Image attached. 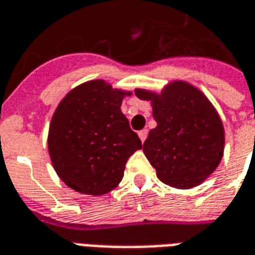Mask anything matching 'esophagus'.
<instances>
[{"label":"esophagus","instance_id":"34e87169","mask_svg":"<svg viewBox=\"0 0 255 255\" xmlns=\"http://www.w3.org/2000/svg\"><path fill=\"white\" fill-rule=\"evenodd\" d=\"M138 137H140L141 142H144V141L146 140V137H148V130H140V131H138Z\"/></svg>","mask_w":255,"mask_h":255}]
</instances>
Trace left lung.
<instances>
[{
  "instance_id": "obj_1",
  "label": "left lung",
  "mask_w": 255,
  "mask_h": 255,
  "mask_svg": "<svg viewBox=\"0 0 255 255\" xmlns=\"http://www.w3.org/2000/svg\"><path fill=\"white\" fill-rule=\"evenodd\" d=\"M134 92L152 103L157 122L142 145L157 178L176 189L198 186L216 170L224 150V129L215 107L185 81H172L160 95Z\"/></svg>"
}]
</instances>
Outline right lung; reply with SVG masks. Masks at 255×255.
Returning <instances> with one entry per match:
<instances>
[{
    "label": "right lung",
    "instance_id": "right-lung-1",
    "mask_svg": "<svg viewBox=\"0 0 255 255\" xmlns=\"http://www.w3.org/2000/svg\"><path fill=\"white\" fill-rule=\"evenodd\" d=\"M130 92L94 80L72 89L61 100L49 130L54 170L70 189L102 196L118 186L126 161L141 140L121 111Z\"/></svg>",
    "mask_w": 255,
    "mask_h": 255
}]
</instances>
